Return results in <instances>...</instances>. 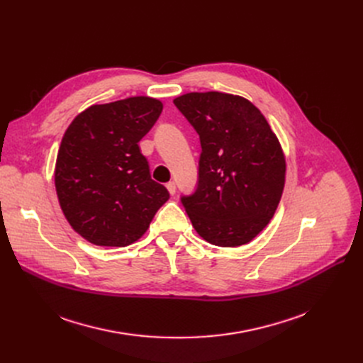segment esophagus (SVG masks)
<instances>
[{
	"mask_svg": "<svg viewBox=\"0 0 363 363\" xmlns=\"http://www.w3.org/2000/svg\"><path fill=\"white\" fill-rule=\"evenodd\" d=\"M166 188H167V191L174 196L175 193H177V185H175V182L174 181H170V182H167L166 184Z\"/></svg>",
	"mask_w": 363,
	"mask_h": 363,
	"instance_id": "1",
	"label": "esophagus"
}]
</instances>
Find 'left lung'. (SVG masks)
Here are the masks:
<instances>
[{
  "mask_svg": "<svg viewBox=\"0 0 363 363\" xmlns=\"http://www.w3.org/2000/svg\"><path fill=\"white\" fill-rule=\"evenodd\" d=\"M199 133L197 185L181 203L194 230L219 247L252 241L272 219L284 189L285 160L263 114L223 92L174 100Z\"/></svg>",
  "mask_w": 363,
  "mask_h": 363,
  "instance_id": "1",
  "label": "left lung"
}]
</instances>
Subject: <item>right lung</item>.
I'll return each instance as SVG.
<instances>
[{"mask_svg": "<svg viewBox=\"0 0 363 363\" xmlns=\"http://www.w3.org/2000/svg\"><path fill=\"white\" fill-rule=\"evenodd\" d=\"M163 106L150 97L95 104L65 132L55 163V191L73 230L95 245L137 241L167 201L151 179L138 143Z\"/></svg>", "mask_w": 363, "mask_h": 363, "instance_id": "1", "label": "right lung"}]
</instances>
